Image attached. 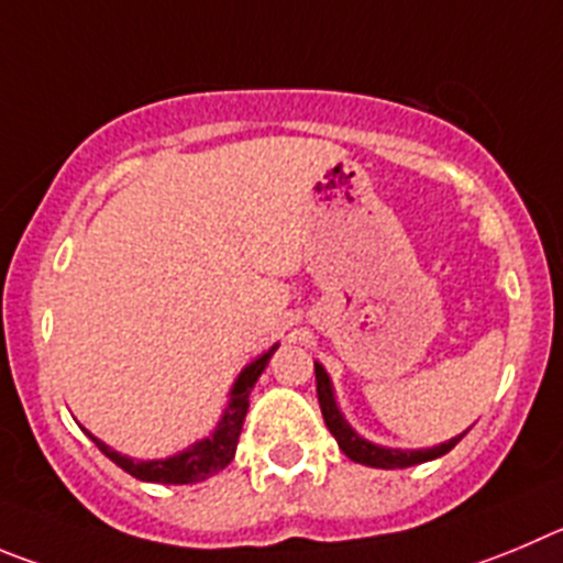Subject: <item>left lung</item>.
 I'll return each instance as SVG.
<instances>
[{
  "label": "left lung",
  "mask_w": 563,
  "mask_h": 563,
  "mask_svg": "<svg viewBox=\"0 0 563 563\" xmlns=\"http://www.w3.org/2000/svg\"><path fill=\"white\" fill-rule=\"evenodd\" d=\"M313 372H317V394H319V408H322L324 424H328V430L335 435V441H339L341 453H344L350 461H355V464L375 466V470H406V466H417V464H424V461L441 459V455L450 453V450L464 439L466 430L461 435H455V439L444 441V444H435V448H428V450H394V448L372 444V441L361 439V435L346 424V419L341 417L339 406H335L333 383H330L324 366L313 364Z\"/></svg>",
  "instance_id": "8db88e82"
}]
</instances>
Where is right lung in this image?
<instances>
[{
    "instance_id": "obj_1",
    "label": "right lung",
    "mask_w": 563,
    "mask_h": 563,
    "mask_svg": "<svg viewBox=\"0 0 563 563\" xmlns=\"http://www.w3.org/2000/svg\"><path fill=\"white\" fill-rule=\"evenodd\" d=\"M277 350V344L272 350H266L261 358L252 361L250 366H244V372L239 375V380L230 388V402L224 408L222 419H219L217 430L202 441H194L191 448L183 450V453L169 455V459H155V461H133L128 455L115 453L113 448H108L104 441H99L97 435H91V441L113 461L115 466H122L124 472H130L133 477L146 483H169V486H180V483H199L205 477L217 475L219 470L233 461L235 444H239L241 428H244L246 408H250V391L255 386V380L261 377V372L269 364L272 353Z\"/></svg>"
}]
</instances>
